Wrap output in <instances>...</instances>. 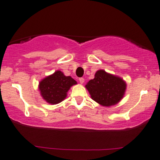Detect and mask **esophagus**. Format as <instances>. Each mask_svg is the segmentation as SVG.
Masks as SVG:
<instances>
[{
	"label": "esophagus",
	"mask_w": 160,
	"mask_h": 160,
	"mask_svg": "<svg viewBox=\"0 0 160 160\" xmlns=\"http://www.w3.org/2000/svg\"><path fill=\"white\" fill-rule=\"evenodd\" d=\"M79 81H80V83H84V78H83V77H80V78L79 79Z\"/></svg>",
	"instance_id": "34e87169"
}]
</instances>
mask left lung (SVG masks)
Instances as JSON below:
<instances>
[{
  "label": "left lung",
  "mask_w": 160,
  "mask_h": 160,
  "mask_svg": "<svg viewBox=\"0 0 160 160\" xmlns=\"http://www.w3.org/2000/svg\"><path fill=\"white\" fill-rule=\"evenodd\" d=\"M126 87L127 84L122 79L102 70H98L95 77L86 85L91 98L105 107L115 105L120 102L123 97Z\"/></svg>",
  "instance_id": "obj_1"
}]
</instances>
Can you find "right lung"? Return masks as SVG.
<instances>
[{
    "label": "right lung",
    "instance_id": "1",
    "mask_svg": "<svg viewBox=\"0 0 160 160\" xmlns=\"http://www.w3.org/2000/svg\"><path fill=\"white\" fill-rule=\"evenodd\" d=\"M74 84H77V81L71 77H66L58 70L40 82L39 90L43 100L49 103L57 104L66 98L67 91Z\"/></svg>",
    "mask_w": 160,
    "mask_h": 160
}]
</instances>
